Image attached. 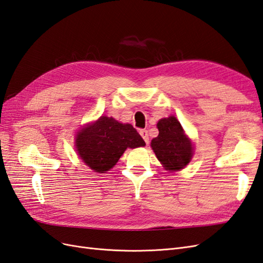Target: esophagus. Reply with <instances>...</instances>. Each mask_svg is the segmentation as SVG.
I'll return each instance as SVG.
<instances>
[{
	"label": "esophagus",
	"instance_id": "1",
	"mask_svg": "<svg viewBox=\"0 0 263 263\" xmlns=\"http://www.w3.org/2000/svg\"><path fill=\"white\" fill-rule=\"evenodd\" d=\"M139 134L141 135V137L144 138L145 142H146V144L148 145V144H149V136H148V130H146V129H141V130H139Z\"/></svg>",
	"mask_w": 263,
	"mask_h": 263
}]
</instances>
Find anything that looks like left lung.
I'll list each match as a JSON object with an SVG mask.
<instances>
[{"label":"left lung","mask_w":263,"mask_h":263,"mask_svg":"<svg viewBox=\"0 0 263 263\" xmlns=\"http://www.w3.org/2000/svg\"><path fill=\"white\" fill-rule=\"evenodd\" d=\"M159 135L151 140V148L165 170L179 171L193 157V144L174 116L162 118L157 124Z\"/></svg>","instance_id":"8db88e82"}]
</instances>
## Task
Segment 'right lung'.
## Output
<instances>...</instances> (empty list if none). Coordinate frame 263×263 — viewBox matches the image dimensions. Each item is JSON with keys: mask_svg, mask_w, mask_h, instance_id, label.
Returning <instances> with one entry per match:
<instances>
[{"mask_svg": "<svg viewBox=\"0 0 263 263\" xmlns=\"http://www.w3.org/2000/svg\"><path fill=\"white\" fill-rule=\"evenodd\" d=\"M146 144L130 124H122L113 117L101 116L78 132L76 148L81 160L95 172L105 173L117 163L127 148Z\"/></svg>", "mask_w": 263, "mask_h": 263, "instance_id": "1", "label": "right lung"}]
</instances>
